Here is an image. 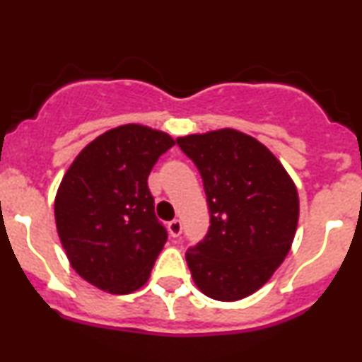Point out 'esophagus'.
Listing matches in <instances>:
<instances>
[{"label": "esophagus", "mask_w": 362, "mask_h": 362, "mask_svg": "<svg viewBox=\"0 0 362 362\" xmlns=\"http://www.w3.org/2000/svg\"><path fill=\"white\" fill-rule=\"evenodd\" d=\"M182 230H184V226H182L180 219H173V221L168 223V231L173 238H178L182 235Z\"/></svg>", "instance_id": "esophagus-1"}]
</instances>
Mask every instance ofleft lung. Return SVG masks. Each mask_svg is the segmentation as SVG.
<instances>
[{
	"mask_svg": "<svg viewBox=\"0 0 362 362\" xmlns=\"http://www.w3.org/2000/svg\"><path fill=\"white\" fill-rule=\"evenodd\" d=\"M201 173L209 230L185 252L206 296L236 301L265 284L288 255L300 199L293 180L264 144L235 129L178 138Z\"/></svg>",
	"mask_w": 362,
	"mask_h": 362,
	"instance_id": "obj_1",
	"label": "left lung"
}]
</instances>
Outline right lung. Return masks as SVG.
Segmentation results:
<instances>
[{
  "label": "right lung",
  "mask_w": 362,
  "mask_h": 362,
  "mask_svg": "<svg viewBox=\"0 0 362 362\" xmlns=\"http://www.w3.org/2000/svg\"><path fill=\"white\" fill-rule=\"evenodd\" d=\"M173 144L165 132L127 124L91 141L66 172L54 204L57 233L90 284L129 294L148 281L168 238L148 177Z\"/></svg>",
  "instance_id": "1"
}]
</instances>
